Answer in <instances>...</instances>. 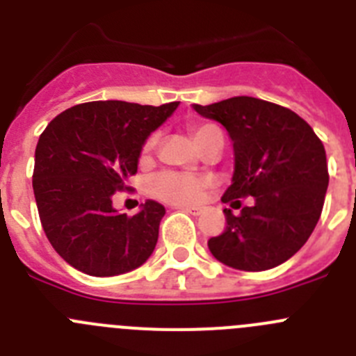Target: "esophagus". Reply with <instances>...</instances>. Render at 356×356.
<instances>
[{
  "label": "esophagus",
  "mask_w": 356,
  "mask_h": 356,
  "mask_svg": "<svg viewBox=\"0 0 356 356\" xmlns=\"http://www.w3.org/2000/svg\"><path fill=\"white\" fill-rule=\"evenodd\" d=\"M180 210H184V212L187 213H193V216H200L201 212H203V209L201 207H178Z\"/></svg>",
  "instance_id": "obj_1"
}]
</instances>
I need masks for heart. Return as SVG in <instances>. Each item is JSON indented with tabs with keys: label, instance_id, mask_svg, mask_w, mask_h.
I'll return each instance as SVG.
<instances>
[{
	"label": "heart",
	"instance_id": "heart-1",
	"mask_svg": "<svg viewBox=\"0 0 356 356\" xmlns=\"http://www.w3.org/2000/svg\"><path fill=\"white\" fill-rule=\"evenodd\" d=\"M216 128L213 124H200L194 127V139L200 144V140ZM156 144V135H151L144 144V155H147ZM209 185V178L200 175H191V172H176L163 171L160 175L153 176L149 180V193L162 201H168L171 205H191L196 203L203 194V188Z\"/></svg>",
	"mask_w": 356,
	"mask_h": 356
}]
</instances>
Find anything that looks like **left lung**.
I'll list each match as a JSON object with an SVG mask.
<instances>
[{
	"mask_svg": "<svg viewBox=\"0 0 356 356\" xmlns=\"http://www.w3.org/2000/svg\"><path fill=\"white\" fill-rule=\"evenodd\" d=\"M221 122L234 143V176L222 203L226 228L209 241L210 253L238 271H266L284 264L312 235L328 188L326 151L305 119L259 97L235 96L194 105ZM254 196L250 207L238 197Z\"/></svg>",
	"mask_w": 356,
	"mask_h": 356,
	"instance_id": "8db88e82",
	"label": "left lung"
}]
</instances>
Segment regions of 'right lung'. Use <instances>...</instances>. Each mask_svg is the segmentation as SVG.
Returning <instances> with one entry per match:
<instances>
[{
    "mask_svg": "<svg viewBox=\"0 0 356 356\" xmlns=\"http://www.w3.org/2000/svg\"><path fill=\"white\" fill-rule=\"evenodd\" d=\"M178 105L81 103L40 134L33 194L44 234L69 266L90 276H115L149 259L165 209L147 200L130 217L114 209L112 196L128 188L144 143Z\"/></svg>",
    "mask_w": 356,
    "mask_h": 356,
    "instance_id": "right-lung-1",
    "label": "right lung"
}]
</instances>
